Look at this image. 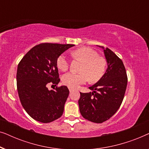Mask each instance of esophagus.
<instances>
[{
    "label": "esophagus",
    "mask_w": 149,
    "mask_h": 149,
    "mask_svg": "<svg viewBox=\"0 0 149 149\" xmlns=\"http://www.w3.org/2000/svg\"><path fill=\"white\" fill-rule=\"evenodd\" d=\"M68 89H69V91H70V92H71V91H72L73 90H74V89L71 88V87H68Z\"/></svg>",
    "instance_id": "34e87169"
}]
</instances>
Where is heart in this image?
I'll return each instance as SVG.
<instances>
[{
    "label": "heart",
    "instance_id": "heart-1",
    "mask_svg": "<svg viewBox=\"0 0 149 149\" xmlns=\"http://www.w3.org/2000/svg\"><path fill=\"white\" fill-rule=\"evenodd\" d=\"M74 58L83 62L80 68V72H68L63 75L62 83L71 88H76L86 83L88 79L91 82H96L105 72L107 62L98 53L89 47L78 49L72 53ZM56 64L62 71H66L69 68V61L66 55L61 54L57 59Z\"/></svg>",
    "mask_w": 149,
    "mask_h": 149
}]
</instances>
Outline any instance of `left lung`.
<instances>
[{"label":"left lung","instance_id":"obj_1","mask_svg":"<svg viewBox=\"0 0 149 149\" xmlns=\"http://www.w3.org/2000/svg\"><path fill=\"white\" fill-rule=\"evenodd\" d=\"M102 48L107 69L97 82L89 87L92 92L81 93L79 100L81 115L93 123L109 119L119 109L127 84V77L122 60L109 48Z\"/></svg>","mask_w":149,"mask_h":149}]
</instances>
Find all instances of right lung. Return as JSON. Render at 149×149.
Here are the masks:
<instances>
[{
  "instance_id": "add662e5",
  "label": "right lung",
  "mask_w": 149,
  "mask_h": 149,
  "mask_svg": "<svg viewBox=\"0 0 149 149\" xmlns=\"http://www.w3.org/2000/svg\"><path fill=\"white\" fill-rule=\"evenodd\" d=\"M74 45L41 43L32 47L17 66V88L22 107L36 121L47 123L62 115L69 94L64 85L49 90L47 85L60 82L57 59Z\"/></svg>"
}]
</instances>
